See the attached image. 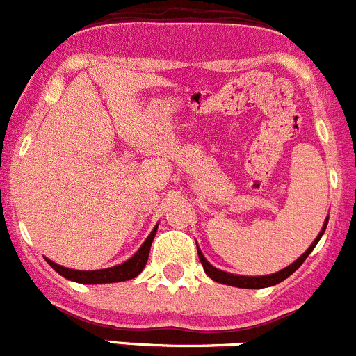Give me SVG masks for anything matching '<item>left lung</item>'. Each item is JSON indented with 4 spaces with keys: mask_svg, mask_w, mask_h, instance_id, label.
<instances>
[{
    "mask_svg": "<svg viewBox=\"0 0 356 356\" xmlns=\"http://www.w3.org/2000/svg\"><path fill=\"white\" fill-rule=\"evenodd\" d=\"M327 223H328V218L325 220L323 227H321V231H320V234L316 236V239H314V241L311 243L309 248H307L306 252H304L302 255H300L299 259L296 260V262L290 264L289 267L282 269V270H280V273L267 274V276H239V274L225 273V270H220V269H216V267H213L211 264H209L208 260L204 259V255H202V252L199 248H197V255H199V260H201L202 267H204V273L208 274L209 277H211L213 282L223 283V285L238 286V289H266V286H273V285H277V283H282L283 280H286V277H289L290 274H293L297 269H299L300 266H302L304 260L307 259V255H309V253L313 252L314 246L318 245L320 238H321V236H323L325 229H327Z\"/></svg>",
    "mask_w": 356,
    "mask_h": 356,
    "instance_id": "left-lung-1",
    "label": "left lung"
}]
</instances>
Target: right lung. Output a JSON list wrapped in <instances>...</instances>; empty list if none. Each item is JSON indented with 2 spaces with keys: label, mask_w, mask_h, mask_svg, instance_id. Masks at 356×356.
I'll return each instance as SVG.
<instances>
[{
  "label": "right lung",
  "mask_w": 356,
  "mask_h": 356,
  "mask_svg": "<svg viewBox=\"0 0 356 356\" xmlns=\"http://www.w3.org/2000/svg\"><path fill=\"white\" fill-rule=\"evenodd\" d=\"M157 227H154V231L150 232V236L147 238V241L141 245V248L131 257L129 260H125L124 264H118V266L108 267V269H97V270H76V269H67V267L59 266V264L52 262V260L45 259L49 262V266L54 270L64 276L66 280L76 283H86V285H97V283H118V282H127V280H133L136 277L141 270L145 269L148 260V253H150L152 241L155 238V232H157Z\"/></svg>",
  "instance_id": "1"
}]
</instances>
